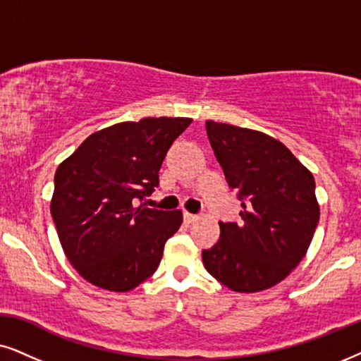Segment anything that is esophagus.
<instances>
[{
  "label": "esophagus",
  "instance_id": "esophagus-1",
  "mask_svg": "<svg viewBox=\"0 0 361 361\" xmlns=\"http://www.w3.org/2000/svg\"><path fill=\"white\" fill-rule=\"evenodd\" d=\"M196 218H198V216L196 214H191V213H188V211H185L183 213V219H185V223H193V221H196Z\"/></svg>",
  "mask_w": 361,
  "mask_h": 361
}]
</instances>
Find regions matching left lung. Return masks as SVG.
<instances>
[{
  "instance_id": "left-lung-1",
  "label": "left lung",
  "mask_w": 361,
  "mask_h": 361,
  "mask_svg": "<svg viewBox=\"0 0 361 361\" xmlns=\"http://www.w3.org/2000/svg\"><path fill=\"white\" fill-rule=\"evenodd\" d=\"M206 132L243 211L239 223H219V241L204 249L203 264L231 290H266L289 276L310 246L320 218L315 180L266 133L213 120H206Z\"/></svg>"
}]
</instances>
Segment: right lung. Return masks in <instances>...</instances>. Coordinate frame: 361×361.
<instances>
[{
    "label": "right lung",
    "mask_w": 361,
    "mask_h": 361,
    "mask_svg": "<svg viewBox=\"0 0 361 361\" xmlns=\"http://www.w3.org/2000/svg\"><path fill=\"white\" fill-rule=\"evenodd\" d=\"M190 123L183 117L115 123L85 138L56 170L51 214L57 236L90 284L127 292L160 266L183 216L138 201L155 191L166 152Z\"/></svg>",
    "instance_id": "right-lung-1"
}]
</instances>
